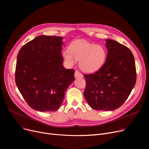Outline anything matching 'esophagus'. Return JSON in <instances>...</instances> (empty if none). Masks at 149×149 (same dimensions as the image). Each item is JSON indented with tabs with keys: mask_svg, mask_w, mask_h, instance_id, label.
<instances>
[{
	"mask_svg": "<svg viewBox=\"0 0 149 149\" xmlns=\"http://www.w3.org/2000/svg\"><path fill=\"white\" fill-rule=\"evenodd\" d=\"M75 77L76 79H79V78H83V75L79 71V70H76L75 72Z\"/></svg>",
	"mask_w": 149,
	"mask_h": 149,
	"instance_id": "esophagus-1",
	"label": "esophagus"
}]
</instances>
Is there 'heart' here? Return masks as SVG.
I'll return each mask as SVG.
<instances>
[{
	"label": "heart",
	"mask_w": 149,
	"mask_h": 149,
	"mask_svg": "<svg viewBox=\"0 0 149 149\" xmlns=\"http://www.w3.org/2000/svg\"><path fill=\"white\" fill-rule=\"evenodd\" d=\"M65 60L72 65L75 59L79 60V66L83 71L91 73L99 70L106 60L107 52L102 45H94L86 40L76 41L63 52Z\"/></svg>",
	"instance_id": "b5f03b06"
}]
</instances>
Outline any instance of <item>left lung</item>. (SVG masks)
Instances as JSON below:
<instances>
[{"mask_svg": "<svg viewBox=\"0 0 149 149\" xmlns=\"http://www.w3.org/2000/svg\"><path fill=\"white\" fill-rule=\"evenodd\" d=\"M107 55L103 66L97 72L84 74V96L97 111H114L123 105L135 86V62L131 51L120 43L107 39Z\"/></svg>", "mask_w": 149, "mask_h": 149, "instance_id": "left-lung-1", "label": "left lung"}]
</instances>
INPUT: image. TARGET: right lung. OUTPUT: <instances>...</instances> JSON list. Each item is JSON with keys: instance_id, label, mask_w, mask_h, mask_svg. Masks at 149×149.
<instances>
[{"instance_id": "add662e5", "label": "right lung", "mask_w": 149, "mask_h": 149, "mask_svg": "<svg viewBox=\"0 0 149 149\" xmlns=\"http://www.w3.org/2000/svg\"><path fill=\"white\" fill-rule=\"evenodd\" d=\"M63 37L39 36L20 49L15 83L27 104L40 112L57 111L75 80L74 69L63 66Z\"/></svg>"}]
</instances>
